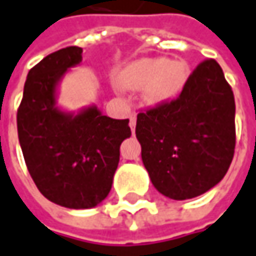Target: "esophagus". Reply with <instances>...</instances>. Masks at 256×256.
<instances>
[{"mask_svg": "<svg viewBox=\"0 0 256 256\" xmlns=\"http://www.w3.org/2000/svg\"><path fill=\"white\" fill-rule=\"evenodd\" d=\"M130 128H132V132H134V128H136V113L130 114Z\"/></svg>", "mask_w": 256, "mask_h": 256, "instance_id": "obj_1", "label": "esophagus"}]
</instances>
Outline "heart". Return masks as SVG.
Here are the masks:
<instances>
[{
    "mask_svg": "<svg viewBox=\"0 0 256 256\" xmlns=\"http://www.w3.org/2000/svg\"><path fill=\"white\" fill-rule=\"evenodd\" d=\"M190 78L188 65L180 59L142 58L120 70L116 80L128 90L143 89L147 106H162L180 96Z\"/></svg>",
    "mask_w": 256,
    "mask_h": 256,
    "instance_id": "heart-1",
    "label": "heart"
}]
</instances>
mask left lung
Returning a JSON list of instances; mask_svg holds the SVG:
<instances>
[{"mask_svg": "<svg viewBox=\"0 0 256 256\" xmlns=\"http://www.w3.org/2000/svg\"><path fill=\"white\" fill-rule=\"evenodd\" d=\"M142 160L158 192L188 200L224 178L235 148V100L214 59L201 62L180 96L137 114Z\"/></svg>", "mask_w": 256, "mask_h": 256, "instance_id": "8db88e82", "label": "left lung"}]
</instances>
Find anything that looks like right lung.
I'll return each mask as SVG.
<instances>
[{"mask_svg": "<svg viewBox=\"0 0 256 256\" xmlns=\"http://www.w3.org/2000/svg\"><path fill=\"white\" fill-rule=\"evenodd\" d=\"M80 62L79 46L44 58L26 76L16 114L18 138L32 180L44 197L70 210L96 207L108 197L120 144L132 136L128 119L108 118L96 104L78 113L58 106L59 84Z\"/></svg>", "mask_w": 256, "mask_h": 256, "instance_id": "obj_1", "label": "right lung"}]
</instances>
